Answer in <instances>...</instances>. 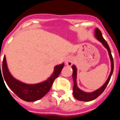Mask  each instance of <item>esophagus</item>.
<instances>
[{
    "label": "esophagus",
    "mask_w": 120,
    "mask_h": 120,
    "mask_svg": "<svg viewBox=\"0 0 120 120\" xmlns=\"http://www.w3.org/2000/svg\"><path fill=\"white\" fill-rule=\"evenodd\" d=\"M65 64L67 66H71L73 64V57L71 56H67L65 58Z\"/></svg>",
    "instance_id": "1"
}]
</instances>
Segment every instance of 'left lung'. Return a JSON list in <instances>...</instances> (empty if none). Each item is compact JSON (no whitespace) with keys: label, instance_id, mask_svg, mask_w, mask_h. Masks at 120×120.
I'll return each mask as SVG.
<instances>
[{"label":"left lung","instance_id":"obj_1","mask_svg":"<svg viewBox=\"0 0 120 120\" xmlns=\"http://www.w3.org/2000/svg\"><path fill=\"white\" fill-rule=\"evenodd\" d=\"M95 37H96L97 40L100 41L101 43H102V45L104 46L108 50L109 56H110V61H111V71H110V75L108 77V79L106 80L103 85L101 86L100 88L96 90L95 91H93L92 92H85L83 91L82 90H80L77 85V69L76 66L72 65V69H73V74H72V77H73V95L75 98L80 101H90L95 100L97 98V97H99L101 93L103 92L105 89L106 88V86L108 84L110 80L112 77V73L113 71V68H114V64H113V56L112 55V53L109 46H108V43L105 40L103 37L102 34L101 32V31L99 30L98 28L95 29Z\"/></svg>","mask_w":120,"mask_h":120}]
</instances>
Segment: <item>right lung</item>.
Instances as JSON below:
<instances>
[{
    "mask_svg": "<svg viewBox=\"0 0 120 120\" xmlns=\"http://www.w3.org/2000/svg\"><path fill=\"white\" fill-rule=\"evenodd\" d=\"M64 66V63L55 66L53 72L50 77L43 82L36 84H27L17 80L12 76L7 67L6 57L4 56L2 69L0 68V76L1 75L2 77V74L4 75L2 79L4 78L5 81L8 87L20 98L26 101H34L41 98L49 92L55 79H56L60 75ZM1 70H2V72H1Z\"/></svg>",
    "mask_w": 120,
    "mask_h": 120,
    "instance_id": "1",
    "label": "right lung"
}]
</instances>
